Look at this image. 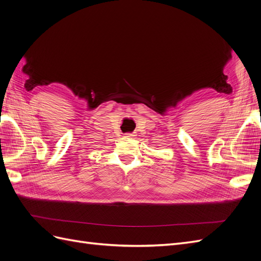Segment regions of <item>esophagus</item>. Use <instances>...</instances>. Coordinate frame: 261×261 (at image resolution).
<instances>
[{"instance_id":"obj_1","label":"esophagus","mask_w":261,"mask_h":261,"mask_svg":"<svg viewBox=\"0 0 261 261\" xmlns=\"http://www.w3.org/2000/svg\"><path fill=\"white\" fill-rule=\"evenodd\" d=\"M124 135H125V137H128V138H134L136 136L135 133H126V134H124Z\"/></svg>"}]
</instances>
